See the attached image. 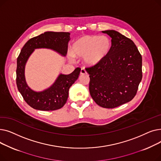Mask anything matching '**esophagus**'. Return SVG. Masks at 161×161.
<instances>
[{"mask_svg": "<svg viewBox=\"0 0 161 161\" xmlns=\"http://www.w3.org/2000/svg\"><path fill=\"white\" fill-rule=\"evenodd\" d=\"M80 74H81V75H85V74H87V72H86V70L84 69H81V72H80Z\"/></svg>", "mask_w": 161, "mask_h": 161, "instance_id": "1", "label": "esophagus"}]
</instances>
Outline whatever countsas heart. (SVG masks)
<instances>
[{
	"mask_svg": "<svg viewBox=\"0 0 161 161\" xmlns=\"http://www.w3.org/2000/svg\"><path fill=\"white\" fill-rule=\"evenodd\" d=\"M111 47L112 42L106 36L84 35L74 42L70 58H83L86 65L92 66L103 60Z\"/></svg>",
	"mask_w": 161,
	"mask_h": 161,
	"instance_id": "b5f03b06",
	"label": "heart"
}]
</instances>
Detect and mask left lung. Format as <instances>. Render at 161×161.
I'll list each match as a JSON object with an SVG mask.
<instances>
[{"label": "left lung", "instance_id": "8db88e82", "mask_svg": "<svg viewBox=\"0 0 161 161\" xmlns=\"http://www.w3.org/2000/svg\"><path fill=\"white\" fill-rule=\"evenodd\" d=\"M102 32L112 38L111 49L102 61L86 70L92 99L101 107L114 108L136 95L142 78V58L130 38L114 30Z\"/></svg>", "mask_w": 161, "mask_h": 161}]
</instances>
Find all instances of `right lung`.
Segmentation results:
<instances>
[{
	"mask_svg": "<svg viewBox=\"0 0 161 161\" xmlns=\"http://www.w3.org/2000/svg\"><path fill=\"white\" fill-rule=\"evenodd\" d=\"M69 32H45L29 40L21 49L17 58L16 84L23 99L31 107L42 111H53L61 108L69 97V91L77 80L81 71L76 69L70 74H61L53 85L43 91L32 90L25 78V67L29 57L38 48L53 49L63 56L67 53Z\"/></svg>",
	"mask_w": 161,
	"mask_h": 161,
	"instance_id": "1",
	"label": "right lung"
}]
</instances>
